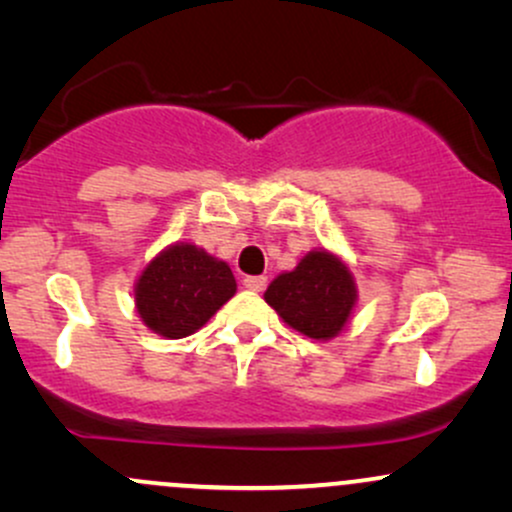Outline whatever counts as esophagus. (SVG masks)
I'll use <instances>...</instances> for the list:
<instances>
[{"mask_svg": "<svg viewBox=\"0 0 512 512\" xmlns=\"http://www.w3.org/2000/svg\"><path fill=\"white\" fill-rule=\"evenodd\" d=\"M243 286L250 291H264V286H267V276H245Z\"/></svg>", "mask_w": 512, "mask_h": 512, "instance_id": "obj_1", "label": "esophagus"}]
</instances>
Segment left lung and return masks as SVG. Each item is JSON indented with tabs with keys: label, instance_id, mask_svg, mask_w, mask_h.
<instances>
[{
	"label": "left lung",
	"instance_id": "8db88e82",
	"mask_svg": "<svg viewBox=\"0 0 512 512\" xmlns=\"http://www.w3.org/2000/svg\"><path fill=\"white\" fill-rule=\"evenodd\" d=\"M264 301L305 337L332 339L354 310L356 284L339 257L313 250L293 272L276 276L264 291Z\"/></svg>",
	"mask_w": 512,
	"mask_h": 512
}]
</instances>
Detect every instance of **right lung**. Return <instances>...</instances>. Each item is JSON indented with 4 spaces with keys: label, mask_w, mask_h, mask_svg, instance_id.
<instances>
[{
    "label": "right lung",
    "mask_w": 512,
    "mask_h": 512,
    "mask_svg": "<svg viewBox=\"0 0 512 512\" xmlns=\"http://www.w3.org/2000/svg\"><path fill=\"white\" fill-rule=\"evenodd\" d=\"M236 293V279L226 262L197 245L175 243L154 257L134 289L137 313L149 330L168 339H182Z\"/></svg>",
    "instance_id": "add662e5"
}]
</instances>
